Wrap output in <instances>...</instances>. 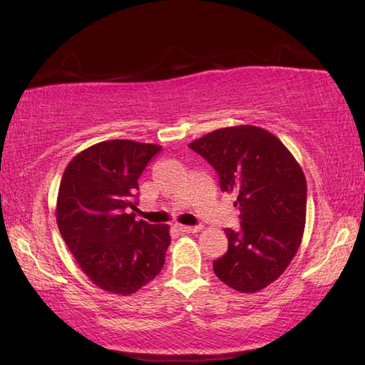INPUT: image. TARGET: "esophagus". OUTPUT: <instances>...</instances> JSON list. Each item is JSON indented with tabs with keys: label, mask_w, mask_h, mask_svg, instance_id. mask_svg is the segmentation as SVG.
I'll return each instance as SVG.
<instances>
[{
	"label": "esophagus",
	"mask_w": 365,
	"mask_h": 365,
	"mask_svg": "<svg viewBox=\"0 0 365 365\" xmlns=\"http://www.w3.org/2000/svg\"><path fill=\"white\" fill-rule=\"evenodd\" d=\"M178 231H182L185 235H191V233H197L201 230V227H188V225H178Z\"/></svg>",
	"instance_id": "obj_1"
}]
</instances>
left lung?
<instances>
[{"instance_id":"1","label":"left lung","mask_w":365,"mask_h":365,"mask_svg":"<svg viewBox=\"0 0 365 365\" xmlns=\"http://www.w3.org/2000/svg\"><path fill=\"white\" fill-rule=\"evenodd\" d=\"M188 147L217 170L220 188L236 196L241 228L225 230L228 250L214 262L218 279L254 294L276 281L302 244L307 178L271 132L257 125L217 129Z\"/></svg>"}]
</instances>
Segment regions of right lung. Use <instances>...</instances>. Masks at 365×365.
Instances as JSON below:
<instances>
[{"mask_svg": "<svg viewBox=\"0 0 365 365\" xmlns=\"http://www.w3.org/2000/svg\"><path fill=\"white\" fill-rule=\"evenodd\" d=\"M160 145L108 140L78 153L57 196L58 231L84 274L107 292L130 295L153 281L170 244L168 225L135 220L138 177Z\"/></svg>", "mask_w": 365, "mask_h": 365, "instance_id": "add662e5", "label": "right lung"}]
</instances>
